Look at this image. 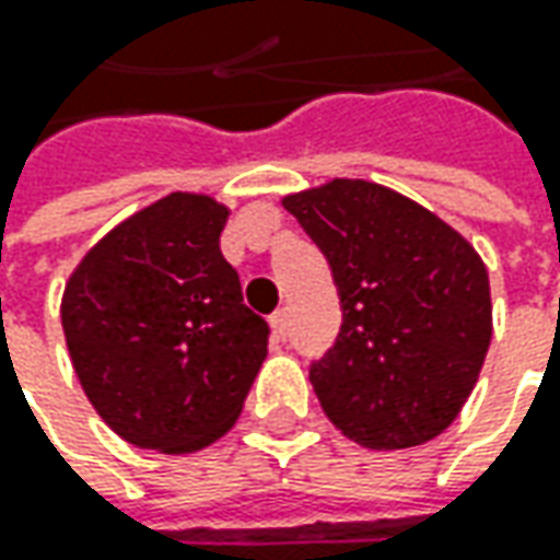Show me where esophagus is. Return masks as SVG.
<instances>
[{
  "label": "esophagus",
  "instance_id": "obj_1",
  "mask_svg": "<svg viewBox=\"0 0 560 560\" xmlns=\"http://www.w3.org/2000/svg\"><path fill=\"white\" fill-rule=\"evenodd\" d=\"M270 327H273L277 339H287V334H290V314H287V308L270 314Z\"/></svg>",
  "mask_w": 560,
  "mask_h": 560
}]
</instances>
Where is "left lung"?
<instances>
[{
	"label": "left lung",
	"mask_w": 560,
	"mask_h": 560,
	"mask_svg": "<svg viewBox=\"0 0 560 560\" xmlns=\"http://www.w3.org/2000/svg\"><path fill=\"white\" fill-rule=\"evenodd\" d=\"M334 270L342 327L308 376L324 415L368 448L440 436L492 339L480 255L418 202L368 180L283 199Z\"/></svg>",
	"instance_id": "obj_1"
}]
</instances>
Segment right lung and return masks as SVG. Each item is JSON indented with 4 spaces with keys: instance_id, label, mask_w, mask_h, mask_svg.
Masks as SVG:
<instances>
[{
    "instance_id": "add662e5",
    "label": "right lung",
    "mask_w": 560,
    "mask_h": 560,
    "mask_svg": "<svg viewBox=\"0 0 560 560\" xmlns=\"http://www.w3.org/2000/svg\"><path fill=\"white\" fill-rule=\"evenodd\" d=\"M226 208L171 192L115 226L71 273L61 327L77 380L120 440L167 455L221 440L268 355L221 255Z\"/></svg>"
}]
</instances>
